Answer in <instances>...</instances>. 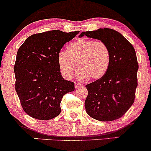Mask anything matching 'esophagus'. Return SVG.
Returning <instances> with one entry per match:
<instances>
[{
	"instance_id": "1",
	"label": "esophagus",
	"mask_w": 151,
	"mask_h": 151,
	"mask_svg": "<svg viewBox=\"0 0 151 151\" xmlns=\"http://www.w3.org/2000/svg\"><path fill=\"white\" fill-rule=\"evenodd\" d=\"M74 87H75L76 89H79L80 88V87H83V85H82V84H79L77 83V82H75V84H74Z\"/></svg>"
}]
</instances>
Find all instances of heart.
Masks as SVG:
<instances>
[{
  "label": "heart",
  "mask_w": 151,
  "mask_h": 151,
  "mask_svg": "<svg viewBox=\"0 0 151 151\" xmlns=\"http://www.w3.org/2000/svg\"><path fill=\"white\" fill-rule=\"evenodd\" d=\"M57 63L64 79L72 78L78 64L76 77L79 80H98L108 70L110 51L102 41L79 39L68 46L67 52L61 51L58 54Z\"/></svg>",
  "instance_id": "obj_1"
}]
</instances>
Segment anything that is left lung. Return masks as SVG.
Returning <instances> with one entry per match:
<instances>
[{"label":"left lung","mask_w":151,"mask_h":151,"mask_svg":"<svg viewBox=\"0 0 151 151\" xmlns=\"http://www.w3.org/2000/svg\"><path fill=\"white\" fill-rule=\"evenodd\" d=\"M84 36L104 41L110 51V67L105 75L86 85L87 113L100 121L120 118L135 100L138 69L135 49L121 34L108 28L82 32L79 37Z\"/></svg>","instance_id":"left-lung-1"}]
</instances>
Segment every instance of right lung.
Wrapping results in <instances>:
<instances>
[{
  "mask_svg": "<svg viewBox=\"0 0 151 151\" xmlns=\"http://www.w3.org/2000/svg\"><path fill=\"white\" fill-rule=\"evenodd\" d=\"M79 31L59 30L30 36L18 50L15 88L23 110L33 118L47 120L61 112L63 96L74 90V83L62 77L57 63L64 44Z\"/></svg>",
  "mask_w": 151,
  "mask_h": 151,
  "instance_id": "obj_1",
  "label": "right lung"
}]
</instances>
